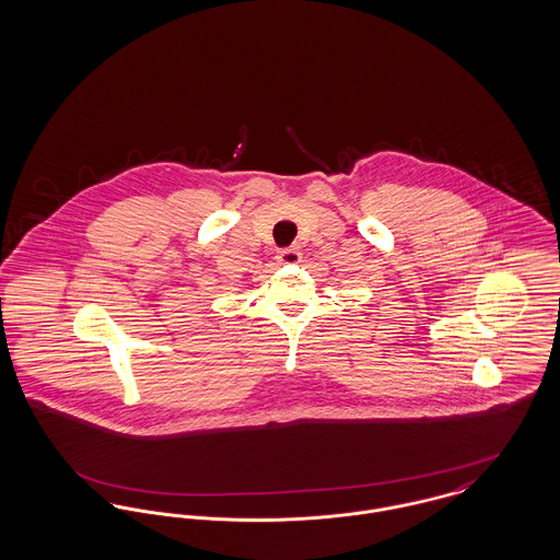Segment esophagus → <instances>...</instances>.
<instances>
[{"mask_svg": "<svg viewBox=\"0 0 560 560\" xmlns=\"http://www.w3.org/2000/svg\"><path fill=\"white\" fill-rule=\"evenodd\" d=\"M277 260L281 262V265H298L300 260H302V254L298 252V249H283V252H279V256H277Z\"/></svg>", "mask_w": 560, "mask_h": 560, "instance_id": "esophagus-1", "label": "esophagus"}]
</instances>
